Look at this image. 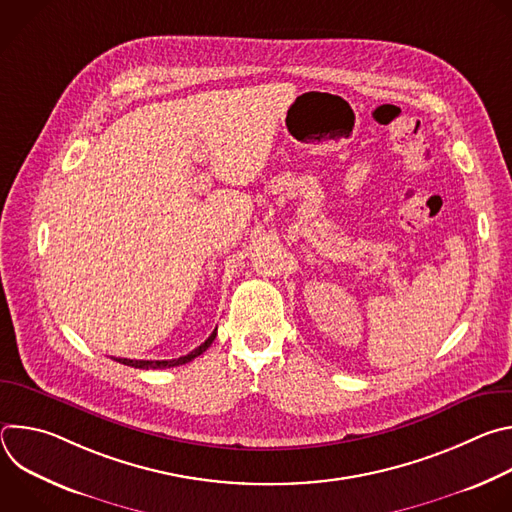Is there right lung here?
<instances>
[{"label":"right lung","instance_id":"add662e5","mask_svg":"<svg viewBox=\"0 0 512 512\" xmlns=\"http://www.w3.org/2000/svg\"><path fill=\"white\" fill-rule=\"evenodd\" d=\"M216 338V328H214V332L198 346V348H194L192 352H188L186 356H180V358H172V360H131V358H115L117 362H121V364H127V367H133V369H145V371H150V369H170V367H180V364H186V362H190V360H194L196 356H200L210 344H212V340Z\"/></svg>","mask_w":512,"mask_h":512}]
</instances>
